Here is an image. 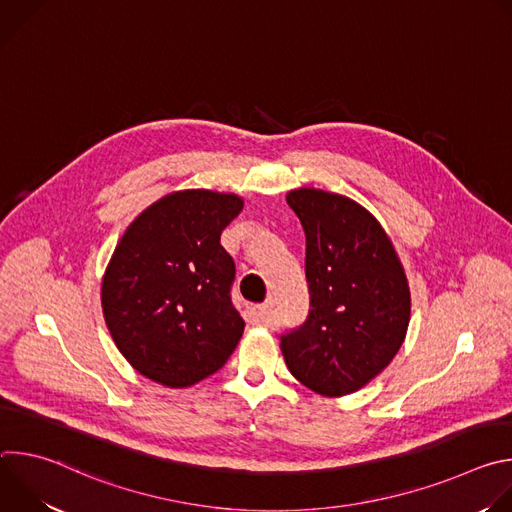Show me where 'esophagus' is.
Returning a JSON list of instances; mask_svg holds the SVG:
<instances>
[{"instance_id": "obj_1", "label": "esophagus", "mask_w": 512, "mask_h": 512, "mask_svg": "<svg viewBox=\"0 0 512 512\" xmlns=\"http://www.w3.org/2000/svg\"><path fill=\"white\" fill-rule=\"evenodd\" d=\"M271 310H273V300H267L265 304L255 306V308H253V314H255V318H257L259 322H267L269 316H271Z\"/></svg>"}]
</instances>
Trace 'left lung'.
Returning a JSON list of instances; mask_svg holds the SVG:
<instances>
[{
  "instance_id": "1",
  "label": "left lung",
  "mask_w": 512,
  "mask_h": 512,
  "mask_svg": "<svg viewBox=\"0 0 512 512\" xmlns=\"http://www.w3.org/2000/svg\"><path fill=\"white\" fill-rule=\"evenodd\" d=\"M287 204L306 233L308 320L281 334L289 373L308 389L358 391L405 340L411 298L401 261L377 218L354 200L298 188Z\"/></svg>"
}]
</instances>
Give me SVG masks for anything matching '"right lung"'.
Returning <instances> with one entry per match:
<instances>
[{
	"instance_id": "right-lung-1",
	"label": "right lung",
	"mask_w": 512,
	"mask_h": 512,
	"mask_svg": "<svg viewBox=\"0 0 512 512\" xmlns=\"http://www.w3.org/2000/svg\"><path fill=\"white\" fill-rule=\"evenodd\" d=\"M235 194L182 190L145 208L103 277L107 328L131 367L190 387L229 360L245 322L233 306L235 261L221 233L241 212Z\"/></svg>"
}]
</instances>
